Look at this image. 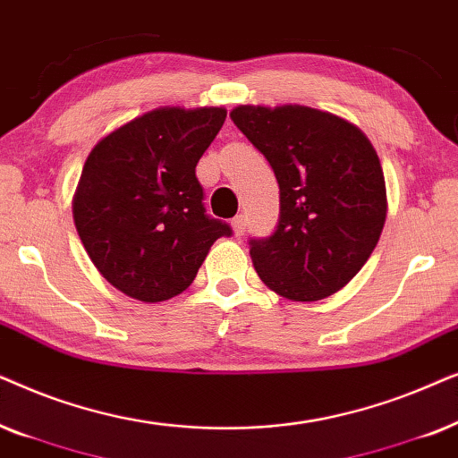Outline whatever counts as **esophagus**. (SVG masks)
<instances>
[{
  "mask_svg": "<svg viewBox=\"0 0 458 458\" xmlns=\"http://www.w3.org/2000/svg\"><path fill=\"white\" fill-rule=\"evenodd\" d=\"M245 216H236L234 219H233V230H234V234L236 236H242L245 234Z\"/></svg>",
  "mask_w": 458,
  "mask_h": 458,
  "instance_id": "esophagus-1",
  "label": "esophagus"
}]
</instances>
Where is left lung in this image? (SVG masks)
I'll list each match as a JSON object with an SVG mask.
<instances>
[{
    "label": "left lung",
    "mask_w": 458,
    "mask_h": 458,
    "mask_svg": "<svg viewBox=\"0 0 458 458\" xmlns=\"http://www.w3.org/2000/svg\"><path fill=\"white\" fill-rule=\"evenodd\" d=\"M234 125L270 163L274 233L249 241L259 278L293 301H318L360 272L386 224V180L367 136L308 106H236Z\"/></svg>",
    "instance_id": "8db88e82"
}]
</instances>
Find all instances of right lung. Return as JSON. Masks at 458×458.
<instances>
[{
	"label": "right lung",
	"instance_id": "right-lung-1",
	"mask_svg": "<svg viewBox=\"0 0 458 458\" xmlns=\"http://www.w3.org/2000/svg\"><path fill=\"white\" fill-rule=\"evenodd\" d=\"M224 108H157L89 152L72 216L85 251L113 286L140 301L186 291L230 224L207 216L197 163Z\"/></svg>",
	"mask_w": 458,
	"mask_h": 458
}]
</instances>
